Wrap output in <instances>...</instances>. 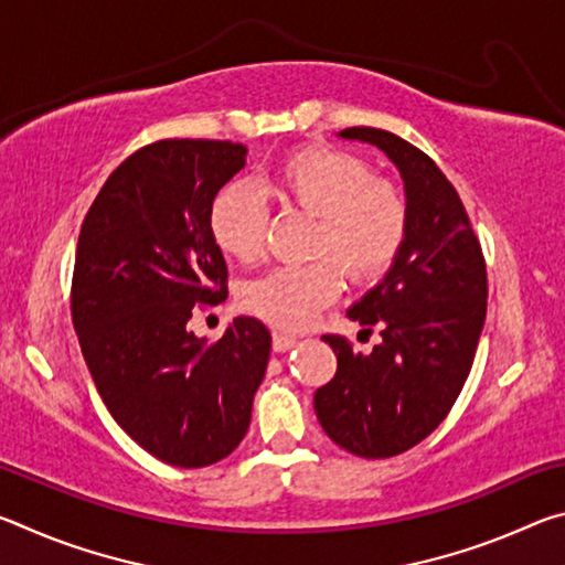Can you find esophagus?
Segmentation results:
<instances>
[{
    "mask_svg": "<svg viewBox=\"0 0 565 565\" xmlns=\"http://www.w3.org/2000/svg\"><path fill=\"white\" fill-rule=\"evenodd\" d=\"M296 341L294 337H286V333H281V331H274V337H271V347H274V351L276 353H284V351H289V349H294L296 347Z\"/></svg>",
    "mask_w": 565,
    "mask_h": 565,
    "instance_id": "esophagus-1",
    "label": "esophagus"
}]
</instances>
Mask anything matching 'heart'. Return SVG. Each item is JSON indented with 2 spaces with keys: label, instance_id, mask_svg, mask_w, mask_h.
<instances>
[{
  "label": "heart",
  "instance_id": "1",
  "mask_svg": "<svg viewBox=\"0 0 565 565\" xmlns=\"http://www.w3.org/2000/svg\"><path fill=\"white\" fill-rule=\"evenodd\" d=\"M271 189L284 209L317 216L311 256L323 259L256 276L242 286L238 303L269 327L301 331L341 294L339 265L356 284L388 271L406 242L408 202L394 181L376 177L369 161L329 147L286 157L274 171ZM209 226L224 254L254 262L269 234V209L252 186L236 181L214 199Z\"/></svg>",
  "mask_w": 565,
  "mask_h": 565
}]
</instances>
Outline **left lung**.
Masks as SVG:
<instances>
[{
	"instance_id": "left-lung-1",
	"label": "left lung",
	"mask_w": 565,
	"mask_h": 565,
	"mask_svg": "<svg viewBox=\"0 0 565 565\" xmlns=\"http://www.w3.org/2000/svg\"><path fill=\"white\" fill-rule=\"evenodd\" d=\"M386 151L406 184L408 234L376 289L349 309V319L381 329L374 351H353L327 333L337 374L313 394L319 424L333 444L361 458L408 451L448 416L471 371L486 321L489 276L466 206L436 161L396 134L351 127Z\"/></svg>"
}]
</instances>
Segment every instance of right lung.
Returning a JSON list of instances; mask_svg holds the SVG:
<instances>
[{
	"label": "right lung",
	"mask_w": 565,
	"mask_h": 565,
	"mask_svg": "<svg viewBox=\"0 0 565 565\" xmlns=\"http://www.w3.org/2000/svg\"><path fill=\"white\" fill-rule=\"evenodd\" d=\"M246 164V147L159 139L104 181L82 222L72 321L114 420L159 461L204 468L246 436L271 333L236 317L212 347L191 313L226 299L212 204Z\"/></svg>",
	"instance_id": "right-lung-1"
}]
</instances>
